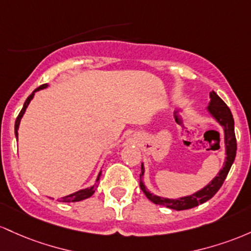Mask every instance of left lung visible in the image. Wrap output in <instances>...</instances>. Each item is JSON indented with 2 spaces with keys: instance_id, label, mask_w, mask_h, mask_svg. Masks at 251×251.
<instances>
[{
  "instance_id": "8db88e82",
  "label": "left lung",
  "mask_w": 251,
  "mask_h": 251,
  "mask_svg": "<svg viewBox=\"0 0 251 251\" xmlns=\"http://www.w3.org/2000/svg\"><path fill=\"white\" fill-rule=\"evenodd\" d=\"M207 112L210 116L216 121L217 123L222 126L224 131V146H225V161L223 168L218 172L217 176H215L209 184L201 190L197 191L196 193L190 194V196L181 197V198L171 199V198H163V197L155 196V194L151 193L146 187L145 182H143V176H145V166L143 163L141 165V174H140V187L146 194V197L154 204L162 205V206L170 207L172 210L181 211L188 210L192 207L198 206L202 202L207 201L209 199L212 198L215 194L218 192L219 188L223 185L225 178H226L227 173H229L230 168H231L233 160L236 157V151H237V143H236L235 136V122H233V117L231 111H230L229 106L223 102L221 97L216 94L215 91L210 92V103L209 106L206 108Z\"/></svg>"
}]
</instances>
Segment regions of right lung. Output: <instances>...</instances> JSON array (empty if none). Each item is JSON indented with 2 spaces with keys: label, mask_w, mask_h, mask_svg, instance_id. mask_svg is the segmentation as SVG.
I'll return each instance as SVG.
<instances>
[{
  "label": "right lung",
  "mask_w": 251,
  "mask_h": 251,
  "mask_svg": "<svg viewBox=\"0 0 251 251\" xmlns=\"http://www.w3.org/2000/svg\"><path fill=\"white\" fill-rule=\"evenodd\" d=\"M45 88H47V84H42L41 86H39L38 89H35L34 91L32 92V94L28 96L26 102H25V104H24V108H22V110L20 111L19 116H18V118H16V121H15V136H16V140H18V130H19L20 122H21V118L24 117L25 112H26L27 106L29 105L30 100H32L33 97H34L35 92L36 91H40V90L45 89ZM100 173H102V171H100V173H98V176H97V179H96V184L94 185V186L88 187V188H84V190H79V191H77V192H75V193H72V194H69V196H66V197H63V198L59 199V201H61V202H75V201H84V199H86V198H89V197H91L92 194L95 193L96 187H97V182H98V180H100Z\"/></svg>",
  "instance_id": "add662e5"
}]
</instances>
